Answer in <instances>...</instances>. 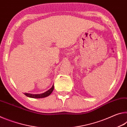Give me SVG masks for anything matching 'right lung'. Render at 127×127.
Masks as SVG:
<instances>
[{
	"mask_svg": "<svg viewBox=\"0 0 127 127\" xmlns=\"http://www.w3.org/2000/svg\"><path fill=\"white\" fill-rule=\"evenodd\" d=\"M54 89V84L53 85V86L51 87L50 89L46 92H45L44 93L40 94H29V93H24L26 96L27 97H31V98H44L47 97L50 95L52 93Z\"/></svg>",
	"mask_w": 127,
	"mask_h": 127,
	"instance_id": "right-lung-1",
	"label": "right lung"
}]
</instances>
